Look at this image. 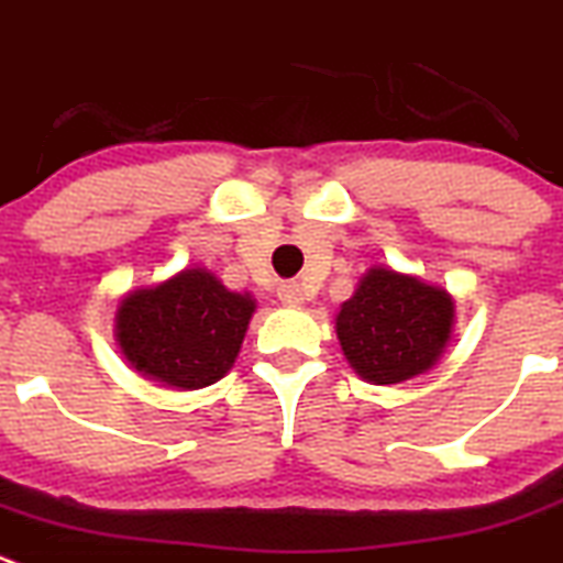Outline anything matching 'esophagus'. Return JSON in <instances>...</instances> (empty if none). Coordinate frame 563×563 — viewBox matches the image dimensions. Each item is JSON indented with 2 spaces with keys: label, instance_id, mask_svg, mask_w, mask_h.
<instances>
[{
  "label": "esophagus",
  "instance_id": "34e87169",
  "mask_svg": "<svg viewBox=\"0 0 563 563\" xmlns=\"http://www.w3.org/2000/svg\"><path fill=\"white\" fill-rule=\"evenodd\" d=\"M276 296H278V301L285 303V307H301L303 303V290H301V285H296V282H285V285H278Z\"/></svg>",
  "mask_w": 563,
  "mask_h": 563
}]
</instances>
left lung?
Segmentation results:
<instances>
[{"label": "left lung", "mask_w": 563, "mask_h": 563, "mask_svg": "<svg viewBox=\"0 0 563 563\" xmlns=\"http://www.w3.org/2000/svg\"><path fill=\"white\" fill-rule=\"evenodd\" d=\"M451 329V296L389 267H373L336 314L347 362L373 384H398L428 371Z\"/></svg>", "instance_id": "8db88e82"}]
</instances>
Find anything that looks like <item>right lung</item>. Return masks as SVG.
Masks as SVG:
<instances>
[{
	"mask_svg": "<svg viewBox=\"0 0 563 563\" xmlns=\"http://www.w3.org/2000/svg\"><path fill=\"white\" fill-rule=\"evenodd\" d=\"M254 314V301L229 292L192 267L152 290H135L118 309V342L143 376L201 389L229 373Z\"/></svg>",
	"mask_w": 563,
	"mask_h": 563,
	"instance_id": "1",
	"label": "right lung"
}]
</instances>
